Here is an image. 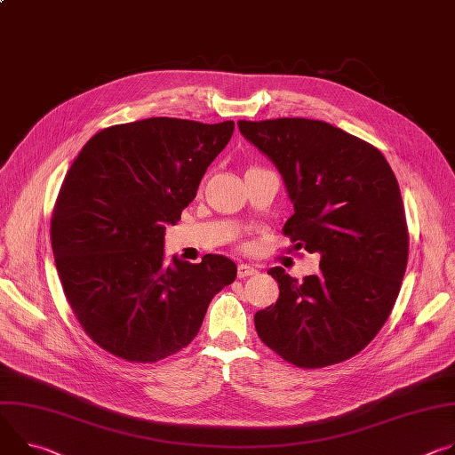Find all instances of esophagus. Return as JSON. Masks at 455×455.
<instances>
[{"instance_id": "obj_1", "label": "esophagus", "mask_w": 455, "mask_h": 455, "mask_svg": "<svg viewBox=\"0 0 455 455\" xmlns=\"http://www.w3.org/2000/svg\"><path fill=\"white\" fill-rule=\"evenodd\" d=\"M254 274H258V270L252 267V265H239L237 267V277L239 279H244V277H249V275H254Z\"/></svg>"}]
</instances>
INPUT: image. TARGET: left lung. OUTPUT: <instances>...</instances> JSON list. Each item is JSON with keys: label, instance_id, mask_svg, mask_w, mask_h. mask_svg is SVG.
<instances>
[{"label": "left lung", "instance_id": "1", "mask_svg": "<svg viewBox=\"0 0 455 455\" xmlns=\"http://www.w3.org/2000/svg\"><path fill=\"white\" fill-rule=\"evenodd\" d=\"M283 176L294 214L283 234L321 254L303 283L274 267L279 299L254 315L259 339L286 363L323 368L350 359L388 319L408 261L397 180L385 156L330 123L237 121Z\"/></svg>", "mask_w": 455, "mask_h": 455}]
</instances>
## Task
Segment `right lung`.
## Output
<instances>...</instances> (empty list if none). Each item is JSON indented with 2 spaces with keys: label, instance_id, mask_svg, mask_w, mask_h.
<instances>
[{
  "label": "right lung",
  "instance_id": "1",
  "mask_svg": "<svg viewBox=\"0 0 455 455\" xmlns=\"http://www.w3.org/2000/svg\"><path fill=\"white\" fill-rule=\"evenodd\" d=\"M232 132L234 121L148 117L103 129L72 163L51 220L52 252L76 319L105 352L129 363L180 352L234 283L225 256L163 261L164 227L180 221Z\"/></svg>",
  "mask_w": 455,
  "mask_h": 455
}]
</instances>
